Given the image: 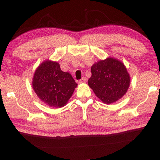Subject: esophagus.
<instances>
[{"instance_id": "obj_1", "label": "esophagus", "mask_w": 160, "mask_h": 160, "mask_svg": "<svg viewBox=\"0 0 160 160\" xmlns=\"http://www.w3.org/2000/svg\"><path fill=\"white\" fill-rule=\"evenodd\" d=\"M87 82V78L85 77H83L82 79L79 80V83L82 84V83H86Z\"/></svg>"}]
</instances>
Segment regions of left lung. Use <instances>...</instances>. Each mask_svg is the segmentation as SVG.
<instances>
[{"mask_svg": "<svg viewBox=\"0 0 160 160\" xmlns=\"http://www.w3.org/2000/svg\"><path fill=\"white\" fill-rule=\"evenodd\" d=\"M130 82V74L124 64L114 57H108L91 66L88 84L98 98L103 103L110 104L127 93Z\"/></svg>", "mask_w": 160, "mask_h": 160, "instance_id": "obj_1", "label": "left lung"}]
</instances>
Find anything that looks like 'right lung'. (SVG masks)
<instances>
[{"mask_svg":"<svg viewBox=\"0 0 160 160\" xmlns=\"http://www.w3.org/2000/svg\"><path fill=\"white\" fill-rule=\"evenodd\" d=\"M32 85L44 104L61 108L67 104L78 84L69 73L61 70L58 62L46 60L36 68Z\"/></svg>","mask_w":160,"mask_h":160,"instance_id":"right-lung-1","label":"right lung"}]
</instances>
